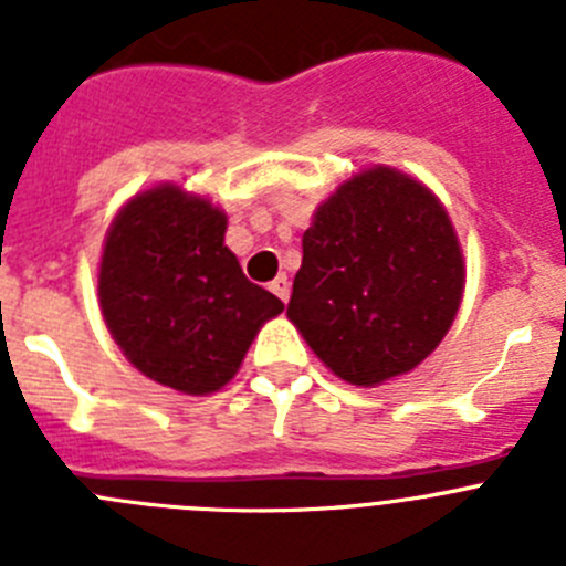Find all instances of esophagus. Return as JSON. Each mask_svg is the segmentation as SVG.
<instances>
[{
  "mask_svg": "<svg viewBox=\"0 0 566 566\" xmlns=\"http://www.w3.org/2000/svg\"><path fill=\"white\" fill-rule=\"evenodd\" d=\"M269 289H272L274 294H277L283 303H289V294H292V286H289V277L286 274H280V277H274L272 283H269Z\"/></svg>",
  "mask_w": 566,
  "mask_h": 566,
  "instance_id": "1",
  "label": "esophagus"
}]
</instances>
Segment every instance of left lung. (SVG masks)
I'll return each instance as SVG.
<instances>
[{"label": "left lung", "instance_id": "obj_1", "mask_svg": "<svg viewBox=\"0 0 566 566\" xmlns=\"http://www.w3.org/2000/svg\"><path fill=\"white\" fill-rule=\"evenodd\" d=\"M462 286V252L442 203L408 175L377 167L314 214L289 319L339 379L379 385L442 343Z\"/></svg>", "mask_w": 566, "mask_h": 566}]
</instances>
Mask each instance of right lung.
Here are the masks:
<instances>
[{
  "mask_svg": "<svg viewBox=\"0 0 566 566\" xmlns=\"http://www.w3.org/2000/svg\"><path fill=\"white\" fill-rule=\"evenodd\" d=\"M227 214L178 187L135 195L107 232L98 272L104 323L129 363L184 394L238 374L283 303L223 247Z\"/></svg>",
  "mask_w": 566,
  "mask_h": 566,
  "instance_id": "right-lung-1",
  "label": "right lung"
}]
</instances>
